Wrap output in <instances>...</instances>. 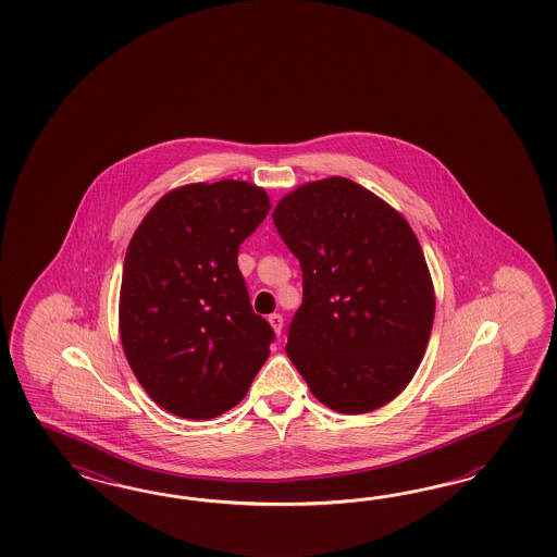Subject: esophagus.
Listing matches in <instances>:
<instances>
[{
	"instance_id": "34e87169",
	"label": "esophagus",
	"mask_w": 557,
	"mask_h": 557,
	"mask_svg": "<svg viewBox=\"0 0 557 557\" xmlns=\"http://www.w3.org/2000/svg\"><path fill=\"white\" fill-rule=\"evenodd\" d=\"M270 324L277 335H282V329H284V317L282 314H270Z\"/></svg>"
}]
</instances>
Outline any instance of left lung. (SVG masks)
<instances>
[{"mask_svg": "<svg viewBox=\"0 0 557 557\" xmlns=\"http://www.w3.org/2000/svg\"><path fill=\"white\" fill-rule=\"evenodd\" d=\"M273 224L302 268L286 354L322 405L361 414L412 380L435 296L412 228L370 189L329 177L294 189Z\"/></svg>", "mask_w": 557, "mask_h": 557, "instance_id": "1", "label": "left lung"}]
</instances>
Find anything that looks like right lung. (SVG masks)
<instances>
[{
    "label": "right lung",
    "instance_id": "right-lung-1",
    "mask_svg": "<svg viewBox=\"0 0 557 557\" xmlns=\"http://www.w3.org/2000/svg\"><path fill=\"white\" fill-rule=\"evenodd\" d=\"M270 212L261 187L222 180L177 187L131 238L120 335L136 380L169 412L208 421L238 405L275 333L255 314L238 247Z\"/></svg>",
    "mask_w": 557,
    "mask_h": 557
}]
</instances>
